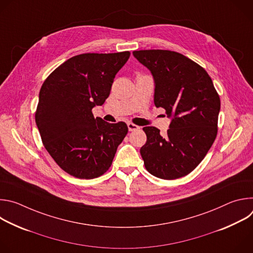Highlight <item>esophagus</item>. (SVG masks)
Wrapping results in <instances>:
<instances>
[{"instance_id":"1","label":"esophagus","mask_w":253,"mask_h":253,"mask_svg":"<svg viewBox=\"0 0 253 253\" xmlns=\"http://www.w3.org/2000/svg\"><path fill=\"white\" fill-rule=\"evenodd\" d=\"M127 126H128L129 131H136V130L140 129L139 126H137V125H135V124H133V123H130V122L127 123Z\"/></svg>"}]
</instances>
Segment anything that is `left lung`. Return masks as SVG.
Returning a JSON list of instances; mask_svg holds the SVG:
<instances>
[{
  "instance_id": "8db88e82",
  "label": "left lung",
  "mask_w": 253,
  "mask_h": 253,
  "mask_svg": "<svg viewBox=\"0 0 253 253\" xmlns=\"http://www.w3.org/2000/svg\"><path fill=\"white\" fill-rule=\"evenodd\" d=\"M134 57L152 73L154 104L171 123L167 134L144 127L147 141L140 149L147 171L172 180L193 171L217 135L220 98L207 72L184 55L168 50H140Z\"/></svg>"
}]
</instances>
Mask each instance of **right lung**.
Segmentation results:
<instances>
[{
  "mask_svg": "<svg viewBox=\"0 0 253 253\" xmlns=\"http://www.w3.org/2000/svg\"><path fill=\"white\" fill-rule=\"evenodd\" d=\"M129 57L128 51L77 55L44 81L36 124L46 150L68 174L93 179L110 168L128 127L95 118L92 109L109 97L115 75Z\"/></svg>",
  "mask_w": 253,
  "mask_h": 253,
  "instance_id": "1",
  "label": "right lung"
}]
</instances>
